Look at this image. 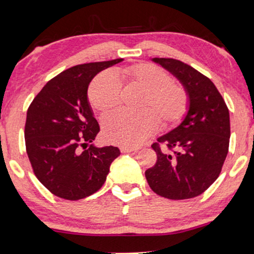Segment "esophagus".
I'll use <instances>...</instances> for the list:
<instances>
[{
  "label": "esophagus",
  "mask_w": 254,
  "mask_h": 254,
  "mask_svg": "<svg viewBox=\"0 0 254 254\" xmlns=\"http://www.w3.org/2000/svg\"><path fill=\"white\" fill-rule=\"evenodd\" d=\"M120 150H121L122 153H129V152L136 151L137 148H134V147H130V146H125V145H122V146H120Z\"/></svg>",
  "instance_id": "obj_1"
}]
</instances>
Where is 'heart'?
I'll use <instances>...</instances> for the list:
<instances>
[{"instance_id": "1", "label": "heart", "mask_w": 254, "mask_h": 254, "mask_svg": "<svg viewBox=\"0 0 254 254\" xmlns=\"http://www.w3.org/2000/svg\"><path fill=\"white\" fill-rule=\"evenodd\" d=\"M118 75L130 86L144 90L139 114L118 111L103 121V137L110 143L134 146L162 127L177 124L187 114L189 96L181 84L172 81L170 74L152 64L140 63L123 67ZM121 82L110 72L100 74L90 83L88 99L94 109L108 114L118 106Z\"/></svg>"}]
</instances>
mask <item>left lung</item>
<instances>
[{"label": "left lung", "instance_id": "8db88e82", "mask_svg": "<svg viewBox=\"0 0 254 254\" xmlns=\"http://www.w3.org/2000/svg\"><path fill=\"white\" fill-rule=\"evenodd\" d=\"M153 62L181 81L189 110L178 127L152 144L157 161L145 177L155 194L187 200L207 190L221 174L229 151V109L212 81L191 66L172 58Z\"/></svg>", "mask_w": 254, "mask_h": 254}]
</instances>
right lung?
I'll use <instances>...</instances> for the list:
<instances>
[{"label": "right lung", "mask_w": 254, "mask_h": 254, "mask_svg": "<svg viewBox=\"0 0 254 254\" xmlns=\"http://www.w3.org/2000/svg\"><path fill=\"white\" fill-rule=\"evenodd\" d=\"M122 60L70 67L51 79L30 104L26 153L37 179L60 198L76 201L99 190L121 154L115 146L87 147L100 132L87 90L97 73Z\"/></svg>", "instance_id": "right-lung-1"}]
</instances>
